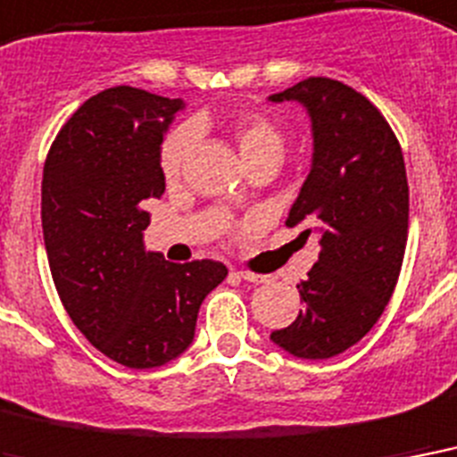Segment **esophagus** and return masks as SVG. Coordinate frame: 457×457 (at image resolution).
Segmentation results:
<instances>
[{
    "label": "esophagus",
    "instance_id": "esophagus-1",
    "mask_svg": "<svg viewBox=\"0 0 457 457\" xmlns=\"http://www.w3.org/2000/svg\"><path fill=\"white\" fill-rule=\"evenodd\" d=\"M236 277L247 281V284H267L269 277H262V274H253V271H236Z\"/></svg>",
    "mask_w": 457,
    "mask_h": 457
}]
</instances>
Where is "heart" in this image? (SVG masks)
Listing matches in <instances>:
<instances>
[{
    "label": "heart",
    "mask_w": 457,
    "mask_h": 457,
    "mask_svg": "<svg viewBox=\"0 0 457 457\" xmlns=\"http://www.w3.org/2000/svg\"><path fill=\"white\" fill-rule=\"evenodd\" d=\"M193 130H200V123H193ZM231 137L238 147L243 164L254 157H264V154L281 157V150H284L281 129L264 114H240L238 119H233ZM190 143H193V136L188 129L173 130L171 136L166 137L162 145V154H159V164H162V173L166 179L179 176L186 164V157H188Z\"/></svg>",
    "instance_id": "obj_1"
}]
</instances>
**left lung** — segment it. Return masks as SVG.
Here are the masks:
<instances>
[{
    "label": "left lung",
    "mask_w": 457,
    "mask_h": 457,
    "mask_svg": "<svg viewBox=\"0 0 457 457\" xmlns=\"http://www.w3.org/2000/svg\"><path fill=\"white\" fill-rule=\"evenodd\" d=\"M269 102H298L312 121V166L286 224L307 221L303 238H320L298 286L303 310L271 341L327 360L355 345L394 295L408 243L405 162L379 109L341 80L307 78Z\"/></svg>",
    "instance_id": "left-lung-1"
}]
</instances>
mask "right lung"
I'll return each instance as SVG.
<instances>
[{"mask_svg":"<svg viewBox=\"0 0 457 457\" xmlns=\"http://www.w3.org/2000/svg\"><path fill=\"white\" fill-rule=\"evenodd\" d=\"M183 100L119 85L63 123L42 173V233L56 293L78 331L130 370L171 362L195 336L221 262L145 250V200L162 197L164 133Z\"/></svg>","mask_w":457,"mask_h":457,"instance_id":"add662e5","label":"right lung"}]
</instances>
